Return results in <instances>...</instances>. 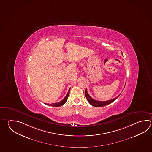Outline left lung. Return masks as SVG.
<instances>
[{
	"label": "left lung",
	"instance_id": "8db88e82",
	"mask_svg": "<svg viewBox=\"0 0 152 152\" xmlns=\"http://www.w3.org/2000/svg\"><path fill=\"white\" fill-rule=\"evenodd\" d=\"M120 95H118L117 97L115 98L114 99H111V100H106V101H98V100H95L92 98L90 96V95L88 94L86 89V92H85V96H86L88 102L92 106H96V107H102V106L107 105L109 104H111L113 102H114L115 99H117L119 97Z\"/></svg>",
	"mask_w": 152,
	"mask_h": 152
}]
</instances>
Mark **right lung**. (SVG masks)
I'll return each instance as SVG.
<instances>
[{"mask_svg": "<svg viewBox=\"0 0 152 152\" xmlns=\"http://www.w3.org/2000/svg\"><path fill=\"white\" fill-rule=\"evenodd\" d=\"M70 90V88L69 89V91H68V93H67V94H66V97L64 98V99H63V100H61V101H60V102H58V103H55L53 104H46V105H50V106H55V107H58V106H62V105H63V104H64L66 103V100H67V99H68V96H69Z\"/></svg>", "mask_w": 152, "mask_h": 152, "instance_id": "right-lung-1", "label": "right lung"}]
</instances>
